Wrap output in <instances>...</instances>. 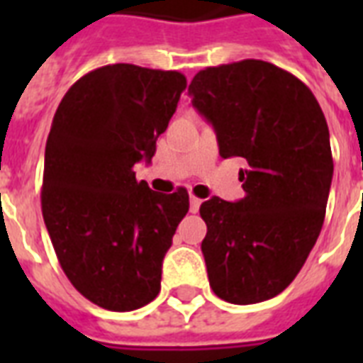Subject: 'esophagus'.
<instances>
[{"label": "esophagus", "mask_w": 363, "mask_h": 363, "mask_svg": "<svg viewBox=\"0 0 363 363\" xmlns=\"http://www.w3.org/2000/svg\"><path fill=\"white\" fill-rule=\"evenodd\" d=\"M199 205H201V199L196 198V196H190V213H198Z\"/></svg>", "instance_id": "34e87169"}]
</instances>
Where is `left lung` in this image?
Segmentation results:
<instances>
[{
    "mask_svg": "<svg viewBox=\"0 0 363 363\" xmlns=\"http://www.w3.org/2000/svg\"><path fill=\"white\" fill-rule=\"evenodd\" d=\"M188 92L222 158L247 160L245 198L213 196L199 207L211 288L235 305L275 298L303 267L326 216L333 158L324 113L305 82L262 60L205 67Z\"/></svg>",
    "mask_w": 363,
    "mask_h": 363,
    "instance_id": "1",
    "label": "left lung"
}]
</instances>
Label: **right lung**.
Here are the masks:
<instances>
[{
  "label": "right lung",
  "mask_w": 363,
  "mask_h": 363,
  "mask_svg": "<svg viewBox=\"0 0 363 363\" xmlns=\"http://www.w3.org/2000/svg\"><path fill=\"white\" fill-rule=\"evenodd\" d=\"M186 77L104 65L67 90L45 148L41 209L71 284L98 307L133 311L160 292L162 262L188 213L186 188L152 192L133 165L150 162Z\"/></svg>",
  "instance_id": "add662e5"
}]
</instances>
